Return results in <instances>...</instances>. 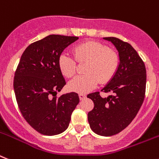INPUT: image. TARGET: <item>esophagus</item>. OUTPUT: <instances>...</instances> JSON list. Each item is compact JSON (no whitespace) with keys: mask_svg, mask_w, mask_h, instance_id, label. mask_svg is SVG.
<instances>
[{"mask_svg":"<svg viewBox=\"0 0 159 159\" xmlns=\"http://www.w3.org/2000/svg\"><path fill=\"white\" fill-rule=\"evenodd\" d=\"M86 98V95H85V94H79V98H80V100H82V99H84V98Z\"/></svg>","mask_w":159,"mask_h":159,"instance_id":"34e87169","label":"esophagus"}]
</instances>
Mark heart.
Listing matches in <instances>:
<instances>
[{"instance_id": "b5f03b06", "label": "heart", "mask_w": 159, "mask_h": 159, "mask_svg": "<svg viewBox=\"0 0 159 159\" xmlns=\"http://www.w3.org/2000/svg\"><path fill=\"white\" fill-rule=\"evenodd\" d=\"M77 62H86L83 72L86 74L74 77L69 83V89L79 94H86L97 86L98 82L106 83L116 73L119 65V57L113 50L95 41H88L73 48ZM58 65L65 77H73L77 63L67 52L61 53Z\"/></svg>"}]
</instances>
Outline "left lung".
<instances>
[{
    "mask_svg": "<svg viewBox=\"0 0 159 159\" xmlns=\"http://www.w3.org/2000/svg\"><path fill=\"white\" fill-rule=\"evenodd\" d=\"M119 53L118 68L102 91L111 95L102 98L99 92L89 94L94 107L88 113L90 129L98 135H116L127 127L143 103L146 85V70L143 61L129 43L115 37H106Z\"/></svg>",
    "mask_w": 159,
    "mask_h": 159,
    "instance_id": "left-lung-1",
    "label": "left lung"
}]
</instances>
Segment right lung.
I'll list each match as a JSON object with an SVG mask.
<instances>
[{
    "label": "right lung",
    "mask_w": 159,
    "mask_h": 159,
    "mask_svg": "<svg viewBox=\"0 0 159 159\" xmlns=\"http://www.w3.org/2000/svg\"><path fill=\"white\" fill-rule=\"evenodd\" d=\"M76 36L50 34L33 43L22 53L14 79L16 99L26 122L41 134L57 135L69 127L79 102L75 92L57 98L66 84L58 60Z\"/></svg>",
    "instance_id": "add662e5"
}]
</instances>
